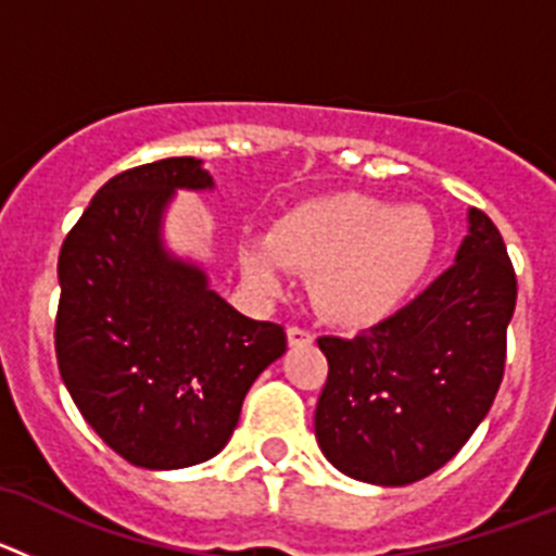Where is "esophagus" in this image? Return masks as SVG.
I'll use <instances>...</instances> for the list:
<instances>
[{"instance_id": "esophagus-1", "label": "esophagus", "mask_w": 556, "mask_h": 556, "mask_svg": "<svg viewBox=\"0 0 556 556\" xmlns=\"http://www.w3.org/2000/svg\"><path fill=\"white\" fill-rule=\"evenodd\" d=\"M287 339H289V345H312V342H314V333L308 331V328L289 326V328H287Z\"/></svg>"}]
</instances>
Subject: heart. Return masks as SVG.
Masks as SVG:
<instances>
[{
    "instance_id": "b5f03b06",
    "label": "heart",
    "mask_w": 556,
    "mask_h": 556,
    "mask_svg": "<svg viewBox=\"0 0 556 556\" xmlns=\"http://www.w3.org/2000/svg\"><path fill=\"white\" fill-rule=\"evenodd\" d=\"M437 250L429 211L345 191L294 205L269 236H250L239 267L250 287L278 294L289 269L312 275L326 320L367 328L387 320L426 278Z\"/></svg>"
}]
</instances>
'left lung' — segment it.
<instances>
[{
  "label": "left lung",
  "instance_id": "obj_1",
  "mask_svg": "<svg viewBox=\"0 0 556 556\" xmlns=\"http://www.w3.org/2000/svg\"><path fill=\"white\" fill-rule=\"evenodd\" d=\"M468 236L409 306L358 337H320L323 454L345 476L401 488L440 470L495 401L518 281L498 228L470 208Z\"/></svg>",
  "mask_w": 556,
  "mask_h": 556
}]
</instances>
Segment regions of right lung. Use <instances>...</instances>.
<instances>
[{
    "mask_svg": "<svg viewBox=\"0 0 556 556\" xmlns=\"http://www.w3.org/2000/svg\"><path fill=\"white\" fill-rule=\"evenodd\" d=\"M211 186L189 155L119 172L58 258L63 384L102 443L147 470L217 456L255 378L287 353L283 326L239 314L161 244L172 191Z\"/></svg>",
    "mask_w": 556,
    "mask_h": 556,
    "instance_id": "obj_1",
    "label": "right lung"
}]
</instances>
